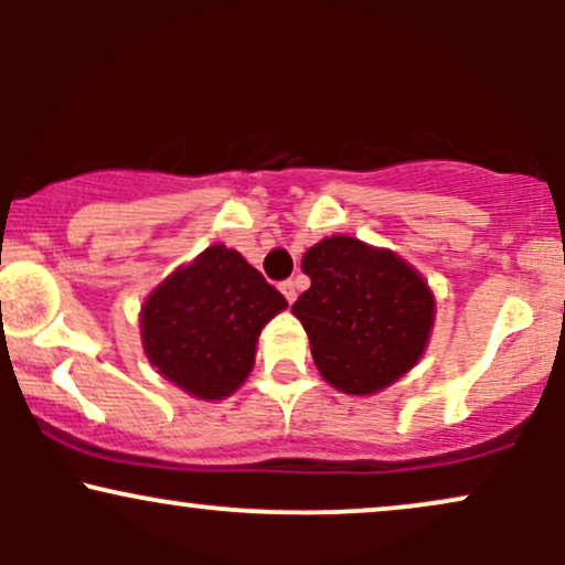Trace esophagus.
I'll return each mask as SVG.
<instances>
[{"label":"esophagus","instance_id":"34e87169","mask_svg":"<svg viewBox=\"0 0 565 565\" xmlns=\"http://www.w3.org/2000/svg\"><path fill=\"white\" fill-rule=\"evenodd\" d=\"M278 289H281V295L287 297L289 305L297 300V284L295 281H281V284H278Z\"/></svg>","mask_w":565,"mask_h":565}]
</instances>
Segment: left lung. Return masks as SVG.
<instances>
[{
  "label": "left lung",
  "instance_id": "obj_1",
  "mask_svg": "<svg viewBox=\"0 0 565 565\" xmlns=\"http://www.w3.org/2000/svg\"><path fill=\"white\" fill-rule=\"evenodd\" d=\"M310 289L291 313L302 321L321 377L337 391H385L423 359L436 297L391 249L332 236L302 257Z\"/></svg>",
  "mask_w": 565,
  "mask_h": 565
}]
</instances>
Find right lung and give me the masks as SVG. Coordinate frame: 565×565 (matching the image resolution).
I'll return each mask as SVG.
<instances>
[{"mask_svg":"<svg viewBox=\"0 0 565 565\" xmlns=\"http://www.w3.org/2000/svg\"><path fill=\"white\" fill-rule=\"evenodd\" d=\"M287 308L257 268L215 244L167 276L140 308V337L161 377L201 401H223L255 366L257 337Z\"/></svg>","mask_w":565,"mask_h":565,"instance_id":"1","label":"right lung"}]
</instances>
